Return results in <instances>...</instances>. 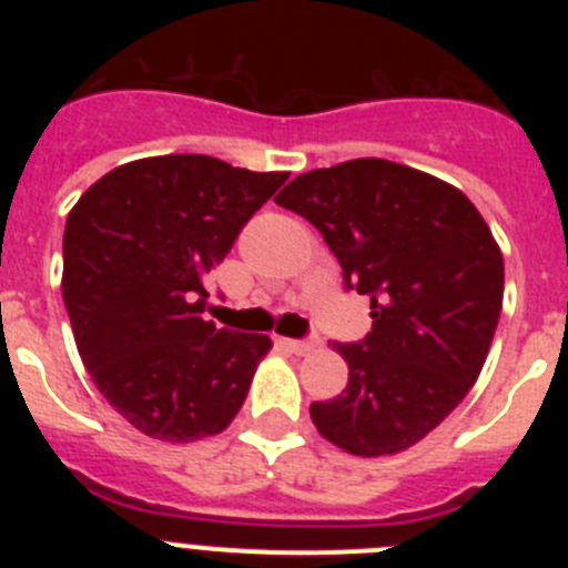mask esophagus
<instances>
[{
	"mask_svg": "<svg viewBox=\"0 0 568 568\" xmlns=\"http://www.w3.org/2000/svg\"><path fill=\"white\" fill-rule=\"evenodd\" d=\"M284 344H287V349H293L295 355H307L318 346V341H284Z\"/></svg>",
	"mask_w": 568,
	"mask_h": 568,
	"instance_id": "1",
	"label": "esophagus"
}]
</instances>
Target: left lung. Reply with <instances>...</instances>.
I'll use <instances>...</instances> for the list:
<instances>
[{"mask_svg":"<svg viewBox=\"0 0 568 568\" xmlns=\"http://www.w3.org/2000/svg\"><path fill=\"white\" fill-rule=\"evenodd\" d=\"M275 204L304 215L369 295L373 333L335 344L346 389L310 406L315 429L358 458L398 455L478 381L504 307V255L478 207L444 179L386 159L295 175Z\"/></svg>","mask_w":568,"mask_h":568,"instance_id":"left-lung-1","label":"left lung"}]
</instances>
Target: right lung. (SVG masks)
Wrapping results in <instances>:
<instances>
[{
  "mask_svg": "<svg viewBox=\"0 0 568 568\" xmlns=\"http://www.w3.org/2000/svg\"><path fill=\"white\" fill-rule=\"evenodd\" d=\"M290 173L213 155L135 159L90 184L64 224L62 295L84 369L148 438L224 433L273 349L204 321V275Z\"/></svg>",
  "mask_w": 568,
  "mask_h": 568,
  "instance_id": "1",
  "label": "right lung"
}]
</instances>
